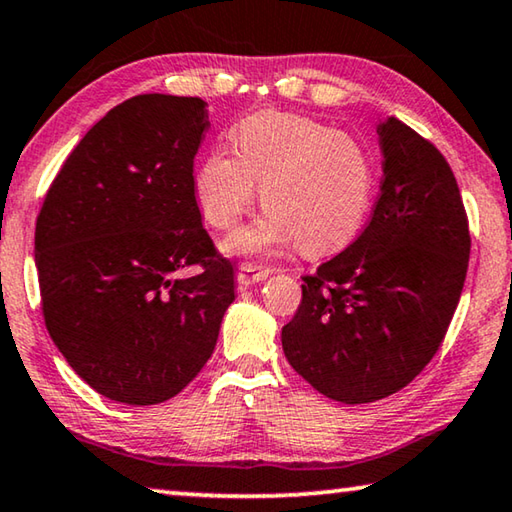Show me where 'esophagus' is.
<instances>
[{"mask_svg":"<svg viewBox=\"0 0 512 512\" xmlns=\"http://www.w3.org/2000/svg\"><path fill=\"white\" fill-rule=\"evenodd\" d=\"M271 275V271L266 269V266H257V264H241L239 271H237V282L241 287H250V285H257V282L266 280Z\"/></svg>","mask_w":512,"mask_h":512,"instance_id":"34e87169","label":"esophagus"}]
</instances>
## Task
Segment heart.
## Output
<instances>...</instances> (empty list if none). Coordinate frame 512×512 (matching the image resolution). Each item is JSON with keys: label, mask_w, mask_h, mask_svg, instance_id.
I'll return each mask as SVG.
<instances>
[{"label": "heart", "mask_w": 512, "mask_h": 512, "mask_svg": "<svg viewBox=\"0 0 512 512\" xmlns=\"http://www.w3.org/2000/svg\"><path fill=\"white\" fill-rule=\"evenodd\" d=\"M232 141L234 154L209 152L193 175L200 212L216 230H232L262 186L266 214L227 237V253L271 255L296 241L307 255H326L360 232L376 170L355 136L296 113L259 111L234 127Z\"/></svg>", "instance_id": "b5f03b06"}]
</instances>
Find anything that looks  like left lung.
Listing matches in <instances>:
<instances>
[{
    "mask_svg": "<svg viewBox=\"0 0 512 512\" xmlns=\"http://www.w3.org/2000/svg\"><path fill=\"white\" fill-rule=\"evenodd\" d=\"M383 182L362 234L314 275L282 348L316 392L371 403L433 360L469 264V225L442 152L399 118L378 125Z\"/></svg>",
    "mask_w": 512,
    "mask_h": 512,
    "instance_id": "obj_1",
    "label": "left lung"
}]
</instances>
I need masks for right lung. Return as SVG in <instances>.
<instances>
[{"label":"right lung","mask_w":512,"mask_h":512,"mask_svg":"<svg viewBox=\"0 0 512 512\" xmlns=\"http://www.w3.org/2000/svg\"><path fill=\"white\" fill-rule=\"evenodd\" d=\"M200 97H129L88 129L36 221L45 326L81 380L127 405L173 399L212 358L234 269L202 227ZM186 265L201 271L191 279Z\"/></svg>","instance_id":"obj_1"}]
</instances>
